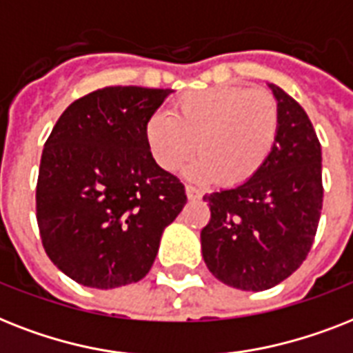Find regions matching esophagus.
Here are the masks:
<instances>
[{
	"label": "esophagus",
	"mask_w": 353,
	"mask_h": 353,
	"mask_svg": "<svg viewBox=\"0 0 353 353\" xmlns=\"http://www.w3.org/2000/svg\"><path fill=\"white\" fill-rule=\"evenodd\" d=\"M185 194H188V199L190 200H200L202 199V191H199L196 188H193V185H185Z\"/></svg>",
	"instance_id": "1"
}]
</instances>
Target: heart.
<instances>
[{
    "instance_id": "b5f03b06",
    "label": "heart",
    "mask_w": 353,
    "mask_h": 353,
    "mask_svg": "<svg viewBox=\"0 0 353 353\" xmlns=\"http://www.w3.org/2000/svg\"><path fill=\"white\" fill-rule=\"evenodd\" d=\"M149 153L165 171L185 169L188 179L225 185L252 180L270 159L279 134V107L262 89L219 85L182 94L169 117L153 114L145 123Z\"/></svg>"
}]
</instances>
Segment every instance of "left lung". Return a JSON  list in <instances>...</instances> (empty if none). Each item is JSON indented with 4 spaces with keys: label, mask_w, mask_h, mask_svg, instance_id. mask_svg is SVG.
Segmentation results:
<instances>
[{
    "label": "left lung",
    "mask_w": 353,
    "mask_h": 353,
    "mask_svg": "<svg viewBox=\"0 0 353 353\" xmlns=\"http://www.w3.org/2000/svg\"><path fill=\"white\" fill-rule=\"evenodd\" d=\"M275 148L246 184L205 194L211 221L200 231L202 256L221 283L244 292L277 286L314 244L323 210L321 143L308 114L275 83Z\"/></svg>",
    "instance_id": "left-lung-1"
}]
</instances>
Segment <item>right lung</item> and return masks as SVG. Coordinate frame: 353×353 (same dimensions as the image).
Instances as JSON below:
<instances>
[{"label":"right lung","mask_w":353,"mask_h":353,"mask_svg":"<svg viewBox=\"0 0 353 353\" xmlns=\"http://www.w3.org/2000/svg\"><path fill=\"white\" fill-rule=\"evenodd\" d=\"M173 89L103 87L72 101L47 138L36 219L49 259L81 286L142 281L188 202L149 153L145 123Z\"/></svg>","instance_id":"1"}]
</instances>
